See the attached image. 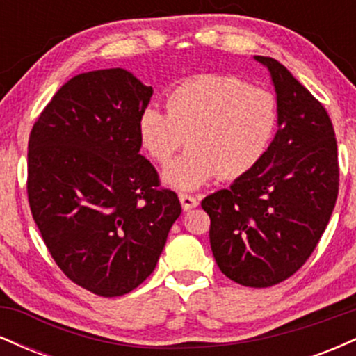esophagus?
<instances>
[{"instance_id": "34e87169", "label": "esophagus", "mask_w": 356, "mask_h": 356, "mask_svg": "<svg viewBox=\"0 0 356 356\" xmlns=\"http://www.w3.org/2000/svg\"><path fill=\"white\" fill-rule=\"evenodd\" d=\"M179 199H181L184 211H191V209H194V207L199 206L197 199L192 197V195H189V194H179Z\"/></svg>"}]
</instances>
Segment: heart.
Instances as JSON below:
<instances>
[{
    "label": "heart",
    "instance_id": "heart-1",
    "mask_svg": "<svg viewBox=\"0 0 356 356\" xmlns=\"http://www.w3.org/2000/svg\"><path fill=\"white\" fill-rule=\"evenodd\" d=\"M167 113L145 107L137 136L144 152L165 164L184 145L189 150L165 167L162 181L195 191L216 175L238 179L266 155L277 127V100L268 88L231 75H197L167 93Z\"/></svg>",
    "mask_w": 356,
    "mask_h": 356
}]
</instances>
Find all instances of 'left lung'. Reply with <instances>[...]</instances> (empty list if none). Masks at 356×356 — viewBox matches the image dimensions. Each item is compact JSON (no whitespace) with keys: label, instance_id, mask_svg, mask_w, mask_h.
<instances>
[{"label":"left lung","instance_id":"obj_1","mask_svg":"<svg viewBox=\"0 0 356 356\" xmlns=\"http://www.w3.org/2000/svg\"><path fill=\"white\" fill-rule=\"evenodd\" d=\"M268 68L277 100V132L263 161L229 189L207 195L211 249L220 271L249 288H269L306 263L338 197V152L328 113L288 68Z\"/></svg>","mask_w":356,"mask_h":356}]
</instances>
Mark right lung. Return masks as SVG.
Returning <instances> with one entry per match:
<instances>
[{
	"label": "right lung",
	"mask_w": 356,
	"mask_h": 356,
	"mask_svg": "<svg viewBox=\"0 0 356 356\" xmlns=\"http://www.w3.org/2000/svg\"><path fill=\"white\" fill-rule=\"evenodd\" d=\"M152 93L124 68L81 73L55 93L28 142L36 226L61 271L99 296L144 283L182 212L138 154L137 118Z\"/></svg>",
	"instance_id": "obj_1"
}]
</instances>
